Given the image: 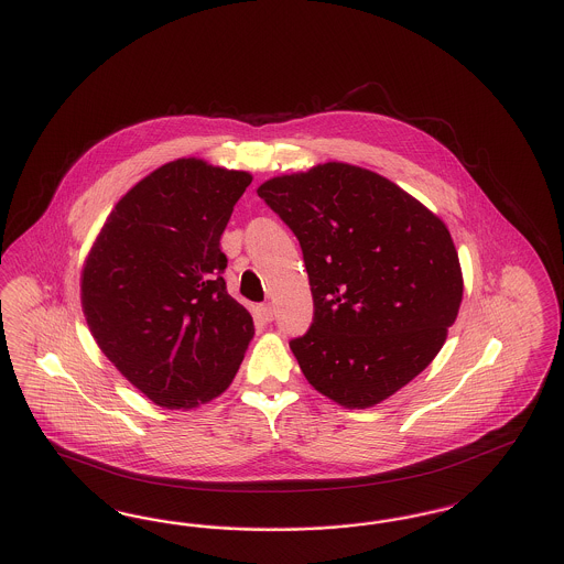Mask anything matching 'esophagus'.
I'll list each match as a JSON object with an SVG mask.
<instances>
[{"instance_id": "obj_1", "label": "esophagus", "mask_w": 564, "mask_h": 564, "mask_svg": "<svg viewBox=\"0 0 564 564\" xmlns=\"http://www.w3.org/2000/svg\"><path fill=\"white\" fill-rule=\"evenodd\" d=\"M258 315L264 323H270L274 319V306L272 304H260L258 306Z\"/></svg>"}]
</instances>
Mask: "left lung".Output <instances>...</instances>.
<instances>
[{"instance_id":"left-lung-1","label":"left lung","mask_w":564,"mask_h":564,"mask_svg":"<svg viewBox=\"0 0 564 564\" xmlns=\"http://www.w3.org/2000/svg\"><path fill=\"white\" fill-rule=\"evenodd\" d=\"M297 237L315 317L290 349L350 410L391 398L446 343L463 274L446 224L375 171L323 162L258 188Z\"/></svg>"}]
</instances>
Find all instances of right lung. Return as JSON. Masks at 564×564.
I'll return each mask as SVG.
<instances>
[{
	"mask_svg": "<svg viewBox=\"0 0 564 564\" xmlns=\"http://www.w3.org/2000/svg\"><path fill=\"white\" fill-rule=\"evenodd\" d=\"M251 184L200 159L166 162L111 209L82 269V311L109 361L156 405L221 395L256 329L226 292L221 232Z\"/></svg>",
	"mask_w": 564,
	"mask_h": 564,
	"instance_id": "1",
	"label": "right lung"
}]
</instances>
